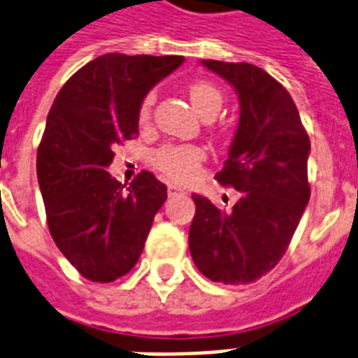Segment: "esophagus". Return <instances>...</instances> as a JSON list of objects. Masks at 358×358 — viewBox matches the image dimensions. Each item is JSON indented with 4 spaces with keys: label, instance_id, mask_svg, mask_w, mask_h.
Instances as JSON below:
<instances>
[{
    "label": "esophagus",
    "instance_id": "1",
    "mask_svg": "<svg viewBox=\"0 0 358 358\" xmlns=\"http://www.w3.org/2000/svg\"><path fill=\"white\" fill-rule=\"evenodd\" d=\"M184 193V189L176 187V185H169V196H174V194Z\"/></svg>",
    "mask_w": 358,
    "mask_h": 358
}]
</instances>
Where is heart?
<instances>
[{
	"instance_id": "obj_1",
	"label": "heart",
	"mask_w": 358,
	"mask_h": 358,
	"mask_svg": "<svg viewBox=\"0 0 358 358\" xmlns=\"http://www.w3.org/2000/svg\"><path fill=\"white\" fill-rule=\"evenodd\" d=\"M187 92L194 110L204 119H213L222 108L224 97L220 94V90L208 80H196L189 84ZM154 101H156L154 92H149L143 97L138 112L139 124L149 123ZM202 158H204V152L193 145H165L152 156V165L165 178L174 180V182H187L194 178Z\"/></svg>"
}]
</instances>
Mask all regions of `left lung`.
Listing matches in <instances>:
<instances>
[{"label": "left lung", "mask_w": 358, "mask_h": 358, "mask_svg": "<svg viewBox=\"0 0 358 358\" xmlns=\"http://www.w3.org/2000/svg\"><path fill=\"white\" fill-rule=\"evenodd\" d=\"M239 95L241 115L228 159L217 182L241 199L222 211L193 194L196 213L189 250L211 281L246 285L280 263L309 202V134L290 94L274 77L248 62L202 60Z\"/></svg>", "instance_id": "left-lung-1"}]
</instances>
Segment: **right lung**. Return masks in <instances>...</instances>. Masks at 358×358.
Masks as SVG:
<instances>
[{"label": "right lung", "instance_id": "add662e5", "mask_svg": "<svg viewBox=\"0 0 358 358\" xmlns=\"http://www.w3.org/2000/svg\"><path fill=\"white\" fill-rule=\"evenodd\" d=\"M182 62L176 55H103L69 77L49 110L38 184L55 245L86 280L129 274L167 199L149 171L127 187L106 169L119 145L138 136L145 95Z\"/></svg>", "mask_w": 358, "mask_h": 358}]
</instances>
